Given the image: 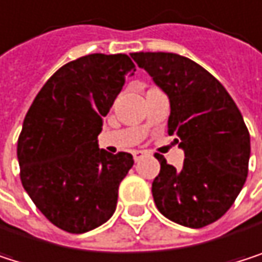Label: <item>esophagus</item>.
<instances>
[{"label":"esophagus","mask_w":262,"mask_h":262,"mask_svg":"<svg viewBox=\"0 0 262 262\" xmlns=\"http://www.w3.org/2000/svg\"><path fill=\"white\" fill-rule=\"evenodd\" d=\"M144 155H146V154H144L143 150H135V152H134V158H135V161H140Z\"/></svg>","instance_id":"1"}]
</instances>
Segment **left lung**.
<instances>
[{
    "mask_svg": "<svg viewBox=\"0 0 262 262\" xmlns=\"http://www.w3.org/2000/svg\"><path fill=\"white\" fill-rule=\"evenodd\" d=\"M167 95L169 135L184 150L181 170L161 164L152 183L158 210L170 221L201 229L235 203L249 172L250 135L239 108L223 84L195 61L166 52L132 53Z\"/></svg>",
    "mask_w": 262,
    "mask_h": 262,
    "instance_id": "8db88e82",
    "label": "left lung"
}]
</instances>
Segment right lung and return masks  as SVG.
<instances>
[{"label":"right lung","mask_w":262,"mask_h":262,"mask_svg":"<svg viewBox=\"0 0 262 262\" xmlns=\"http://www.w3.org/2000/svg\"><path fill=\"white\" fill-rule=\"evenodd\" d=\"M135 70L124 53L81 56L47 79L24 118L16 149L23 187L39 212L69 233L99 227L116 209L134 157L99 149L98 135Z\"/></svg>","instance_id":"add662e5"}]
</instances>
